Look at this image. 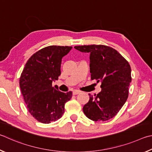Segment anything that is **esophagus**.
Here are the masks:
<instances>
[{
    "label": "esophagus",
    "mask_w": 152,
    "mask_h": 152,
    "mask_svg": "<svg viewBox=\"0 0 152 152\" xmlns=\"http://www.w3.org/2000/svg\"><path fill=\"white\" fill-rule=\"evenodd\" d=\"M79 93H80V91H79V90H75V91H73V94L75 95H77V94H79Z\"/></svg>",
    "instance_id": "obj_1"
}]
</instances>
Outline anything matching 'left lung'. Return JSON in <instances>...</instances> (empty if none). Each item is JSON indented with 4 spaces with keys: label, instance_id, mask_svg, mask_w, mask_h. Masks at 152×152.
Listing matches in <instances>:
<instances>
[{
    "label": "left lung",
    "instance_id": "obj_1",
    "mask_svg": "<svg viewBox=\"0 0 152 152\" xmlns=\"http://www.w3.org/2000/svg\"><path fill=\"white\" fill-rule=\"evenodd\" d=\"M75 49L89 53V69L92 80L102 81V91L89 95L83 107L87 118L93 121H107L117 115L128 97L132 82L128 62L113 48L105 45H83Z\"/></svg>",
    "mask_w": 152,
    "mask_h": 152
}]
</instances>
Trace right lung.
Listing matches in <instances>:
<instances>
[{
  "instance_id": "1",
  "label": "right lung",
  "mask_w": 152,
  "mask_h": 152,
  "mask_svg": "<svg viewBox=\"0 0 152 152\" xmlns=\"http://www.w3.org/2000/svg\"><path fill=\"white\" fill-rule=\"evenodd\" d=\"M72 49L49 46L39 50L27 61L21 73L19 86L27 109L33 118L43 124L60 119L72 92L63 93L52 86L61 75L62 58Z\"/></svg>"
}]
</instances>
